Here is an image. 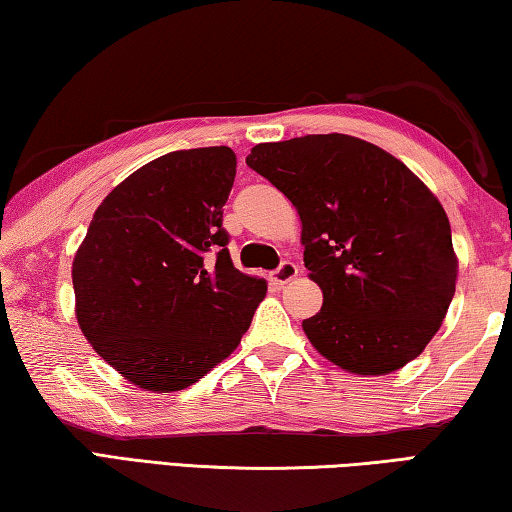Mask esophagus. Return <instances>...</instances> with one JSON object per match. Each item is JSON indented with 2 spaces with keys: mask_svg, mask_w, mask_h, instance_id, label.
Masks as SVG:
<instances>
[{
  "mask_svg": "<svg viewBox=\"0 0 512 512\" xmlns=\"http://www.w3.org/2000/svg\"><path fill=\"white\" fill-rule=\"evenodd\" d=\"M296 275H298V266H296V264H293V262H282V264L277 266L275 271L271 273V280H273L275 284H287V282H291Z\"/></svg>",
  "mask_w": 512,
  "mask_h": 512,
  "instance_id": "obj_1",
  "label": "esophagus"
}]
</instances>
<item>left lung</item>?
<instances>
[{"instance_id":"1","label":"left lung","mask_w":512,"mask_h":512,"mask_svg":"<svg viewBox=\"0 0 512 512\" xmlns=\"http://www.w3.org/2000/svg\"><path fill=\"white\" fill-rule=\"evenodd\" d=\"M246 164L302 221L323 307L302 320L343 370L386 375L427 348L456 291L449 219L418 176L359 137L329 133L257 144Z\"/></svg>"}]
</instances>
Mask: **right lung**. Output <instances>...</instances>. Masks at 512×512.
Instances as JSON below:
<instances>
[{
    "label": "right lung",
    "mask_w": 512,
    "mask_h": 512,
    "mask_svg": "<svg viewBox=\"0 0 512 512\" xmlns=\"http://www.w3.org/2000/svg\"><path fill=\"white\" fill-rule=\"evenodd\" d=\"M235 173L230 146L162 155L103 198L76 250L81 332L146 391H183L207 375L266 296V282L230 259L223 205Z\"/></svg>",
    "instance_id": "obj_1"
}]
</instances>
